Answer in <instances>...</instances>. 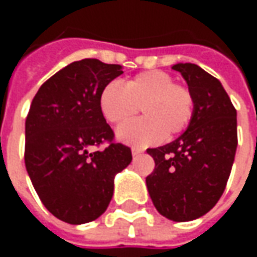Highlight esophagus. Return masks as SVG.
Here are the masks:
<instances>
[{"label":"esophagus","instance_id":"34e87169","mask_svg":"<svg viewBox=\"0 0 257 257\" xmlns=\"http://www.w3.org/2000/svg\"><path fill=\"white\" fill-rule=\"evenodd\" d=\"M143 153V150L142 149H138V147H132V156L136 157L139 156V154H142Z\"/></svg>","mask_w":257,"mask_h":257}]
</instances>
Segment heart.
I'll list each match as a JSON object with an SVG mask.
<instances>
[{"label":"heart","mask_w":257,"mask_h":257,"mask_svg":"<svg viewBox=\"0 0 257 257\" xmlns=\"http://www.w3.org/2000/svg\"><path fill=\"white\" fill-rule=\"evenodd\" d=\"M194 104L191 90L175 84L172 75L160 70L138 74L122 85L111 81L99 96L101 114L112 125L128 121L142 110L145 117L117 131L121 142L139 147L183 132L193 118Z\"/></svg>","instance_id":"1"}]
</instances>
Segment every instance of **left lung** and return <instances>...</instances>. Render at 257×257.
I'll return each mask as SVG.
<instances>
[{
	"label": "left lung",
	"mask_w": 257,
	"mask_h": 257,
	"mask_svg": "<svg viewBox=\"0 0 257 257\" xmlns=\"http://www.w3.org/2000/svg\"><path fill=\"white\" fill-rule=\"evenodd\" d=\"M194 96V114L183 135L147 149L156 168L146 178L157 210L173 221L208 213L220 199L237 150V110L220 81L193 63L173 66Z\"/></svg>",
	"instance_id": "left-lung-1"
}]
</instances>
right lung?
Here are the masks:
<instances>
[{
  "label": "right lung",
  "mask_w": 257,
  "mask_h": 257,
  "mask_svg": "<svg viewBox=\"0 0 257 257\" xmlns=\"http://www.w3.org/2000/svg\"><path fill=\"white\" fill-rule=\"evenodd\" d=\"M121 74L119 64L82 59L45 81L31 101L26 169L45 208L70 224L104 213L114 176L132 161L131 149L114 142L99 107L101 89ZM104 141L109 143L104 151H90Z\"/></svg>",
  "instance_id": "add662e5"
}]
</instances>
